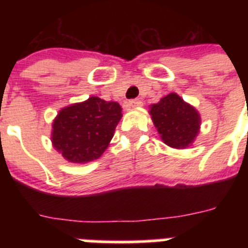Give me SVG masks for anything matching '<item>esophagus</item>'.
Returning <instances> with one entry per match:
<instances>
[{"instance_id":"34e87169","label":"esophagus","mask_w":248,"mask_h":248,"mask_svg":"<svg viewBox=\"0 0 248 248\" xmlns=\"http://www.w3.org/2000/svg\"><path fill=\"white\" fill-rule=\"evenodd\" d=\"M143 104V102L140 99H131L128 102V105L129 107H131V108H135V107H140V105Z\"/></svg>"}]
</instances>
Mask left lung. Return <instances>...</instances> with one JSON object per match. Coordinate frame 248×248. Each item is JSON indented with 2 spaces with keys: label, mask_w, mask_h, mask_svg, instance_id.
I'll return each instance as SVG.
<instances>
[{
  "label": "left lung",
  "mask_w": 248,
  "mask_h": 248,
  "mask_svg": "<svg viewBox=\"0 0 248 248\" xmlns=\"http://www.w3.org/2000/svg\"><path fill=\"white\" fill-rule=\"evenodd\" d=\"M150 114L163 141L171 148L185 149L198 135L200 115L177 94H169L151 105Z\"/></svg>",
  "instance_id": "obj_1"
}]
</instances>
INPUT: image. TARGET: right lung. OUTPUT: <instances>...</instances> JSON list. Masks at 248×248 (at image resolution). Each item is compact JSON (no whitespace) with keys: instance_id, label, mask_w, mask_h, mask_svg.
<instances>
[{"instance_id":"obj_1","label":"right lung","mask_w":248,"mask_h":248,"mask_svg":"<svg viewBox=\"0 0 248 248\" xmlns=\"http://www.w3.org/2000/svg\"><path fill=\"white\" fill-rule=\"evenodd\" d=\"M122 118L117 102L91 97L62 109L53 122L52 143L71 163L98 159L108 148Z\"/></svg>"}]
</instances>
